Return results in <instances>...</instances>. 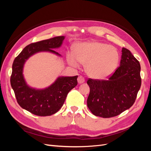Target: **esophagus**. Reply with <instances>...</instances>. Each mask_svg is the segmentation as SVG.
<instances>
[{"label":"esophagus","instance_id":"esophagus-1","mask_svg":"<svg viewBox=\"0 0 151 151\" xmlns=\"http://www.w3.org/2000/svg\"><path fill=\"white\" fill-rule=\"evenodd\" d=\"M77 81H78V83L79 84H82V83H83L85 81V79H84V78L83 76H79L78 78H77Z\"/></svg>","mask_w":151,"mask_h":151}]
</instances>
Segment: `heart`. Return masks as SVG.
<instances>
[{
    "label": "heart",
    "instance_id": "obj_1",
    "mask_svg": "<svg viewBox=\"0 0 151 151\" xmlns=\"http://www.w3.org/2000/svg\"><path fill=\"white\" fill-rule=\"evenodd\" d=\"M119 53L115 47L96 42L79 43L74 53L67 54L68 62L77 66L78 62L85 64L87 74L94 79H104L115 72L119 62Z\"/></svg>",
    "mask_w": 151,
    "mask_h": 151
}]
</instances>
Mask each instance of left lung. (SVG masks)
<instances>
[{
	"mask_svg": "<svg viewBox=\"0 0 151 151\" xmlns=\"http://www.w3.org/2000/svg\"><path fill=\"white\" fill-rule=\"evenodd\" d=\"M87 104L94 115L110 118L134 104L141 86L140 65L130 50L123 48L120 66L108 80L89 79Z\"/></svg>",
	"mask_w": 151,
	"mask_h": 151,
	"instance_id": "1",
	"label": "left lung"
}]
</instances>
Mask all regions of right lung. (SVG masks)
I'll use <instances>...</instances> for the list:
<instances>
[{
	"mask_svg": "<svg viewBox=\"0 0 151 151\" xmlns=\"http://www.w3.org/2000/svg\"><path fill=\"white\" fill-rule=\"evenodd\" d=\"M64 36H56L26 46L14 60L11 84L19 106L35 115L46 116L57 113L63 106L69 91L77 85V76H60L53 84L44 89L31 88L23 75L26 62L39 52H50L61 56L53 49L60 48Z\"/></svg>",
	"mask_w": 151,
	"mask_h": 151,
	"instance_id": "1",
	"label": "right lung"
}]
</instances>
